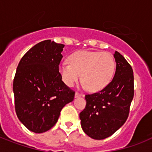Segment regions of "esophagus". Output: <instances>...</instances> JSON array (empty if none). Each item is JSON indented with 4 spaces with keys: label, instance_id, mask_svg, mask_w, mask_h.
Returning a JSON list of instances; mask_svg holds the SVG:
<instances>
[{
    "label": "esophagus",
    "instance_id": "34e87169",
    "mask_svg": "<svg viewBox=\"0 0 152 152\" xmlns=\"http://www.w3.org/2000/svg\"><path fill=\"white\" fill-rule=\"evenodd\" d=\"M80 96H83V95H82V94H80V93H79V92H76V93H75V98L80 97Z\"/></svg>",
    "mask_w": 152,
    "mask_h": 152
}]
</instances>
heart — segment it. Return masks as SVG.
I'll list each match as a JSON object with an SVG mask.
<instances>
[{
  "label": "heart",
  "instance_id": "1",
  "mask_svg": "<svg viewBox=\"0 0 152 152\" xmlns=\"http://www.w3.org/2000/svg\"><path fill=\"white\" fill-rule=\"evenodd\" d=\"M68 61L69 64H60L59 72L69 87H72L82 77L83 87L94 92L99 91L110 83L115 72L114 58L107 52L76 51Z\"/></svg>",
  "mask_w": 152,
  "mask_h": 152
}]
</instances>
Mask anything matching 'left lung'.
Masks as SVG:
<instances>
[{"label": "left lung", "instance_id": "obj_1", "mask_svg": "<svg viewBox=\"0 0 152 152\" xmlns=\"http://www.w3.org/2000/svg\"><path fill=\"white\" fill-rule=\"evenodd\" d=\"M113 57L116 72L113 80L99 92L86 95V107L80 113L83 132L95 140L110 137L127 120L134 95L131 65L118 51Z\"/></svg>", "mask_w": 152, "mask_h": 152}]
</instances>
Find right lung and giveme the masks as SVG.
<instances>
[{
    "instance_id": "obj_1",
    "label": "right lung",
    "mask_w": 152,
    "mask_h": 152,
    "mask_svg": "<svg viewBox=\"0 0 152 152\" xmlns=\"http://www.w3.org/2000/svg\"><path fill=\"white\" fill-rule=\"evenodd\" d=\"M64 45L45 40L27 51L13 80L15 113L30 131L46 132L57 123L75 91L61 80L59 64Z\"/></svg>"
}]
</instances>
